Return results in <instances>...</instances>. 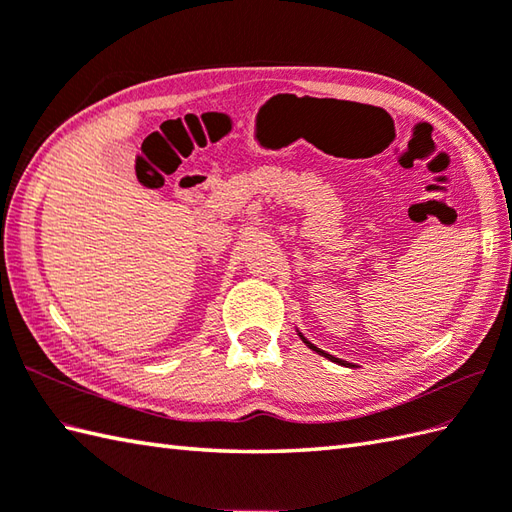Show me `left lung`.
<instances>
[{
    "mask_svg": "<svg viewBox=\"0 0 512 512\" xmlns=\"http://www.w3.org/2000/svg\"><path fill=\"white\" fill-rule=\"evenodd\" d=\"M296 334H299V338L307 344V347H310L312 351H316L318 355H323V358H327V360H331V362H336V364H340V366H355V364H351V362H347V360H340V358H336V355H329L327 351H323V349H318L316 347V344L314 342H310V340H307L303 334H301V331L299 329H296Z\"/></svg>",
    "mask_w": 512,
    "mask_h": 512,
    "instance_id": "1",
    "label": "left lung"
}]
</instances>
